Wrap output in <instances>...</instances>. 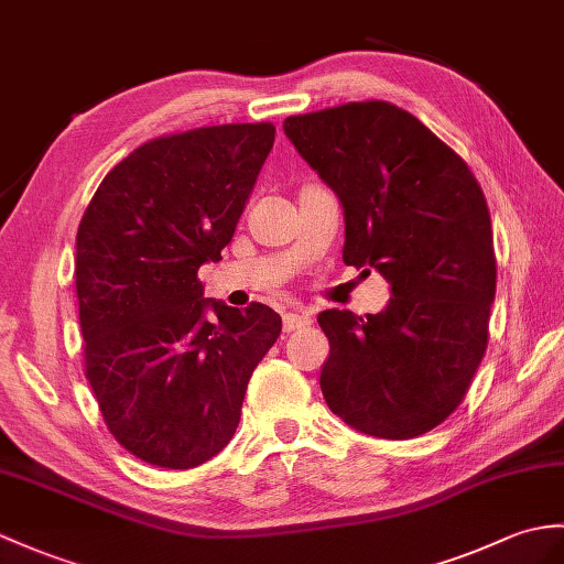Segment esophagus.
<instances>
[{
	"label": "esophagus",
	"instance_id": "obj_1",
	"mask_svg": "<svg viewBox=\"0 0 564 564\" xmlns=\"http://www.w3.org/2000/svg\"><path fill=\"white\" fill-rule=\"evenodd\" d=\"M305 326H310V317L307 312H288L283 317V332H297V329H305Z\"/></svg>",
	"mask_w": 564,
	"mask_h": 564
}]
</instances>
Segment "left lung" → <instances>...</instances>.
Returning a JSON list of instances; mask_svg holds the SVG:
<instances>
[{
  "label": "left lung",
  "instance_id": "1",
  "mask_svg": "<svg viewBox=\"0 0 564 564\" xmlns=\"http://www.w3.org/2000/svg\"><path fill=\"white\" fill-rule=\"evenodd\" d=\"M283 132L344 206L346 264L391 285L379 314L317 317L329 338L322 394L365 435H425L464 401L488 348L497 267L478 180L384 100L293 115Z\"/></svg>",
  "mask_w": 564,
  "mask_h": 564
}]
</instances>
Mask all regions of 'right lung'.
Returning <instances> with one entry per match:
<instances>
[{"label":"right lung","mask_w":564,"mask_h":564,"mask_svg":"<svg viewBox=\"0 0 564 564\" xmlns=\"http://www.w3.org/2000/svg\"><path fill=\"white\" fill-rule=\"evenodd\" d=\"M273 134L271 122L218 124L143 143L78 223L86 379L112 437L151 466L194 468L226 447L281 334L271 307L206 300L196 279L232 240Z\"/></svg>","instance_id":"obj_1"}]
</instances>
